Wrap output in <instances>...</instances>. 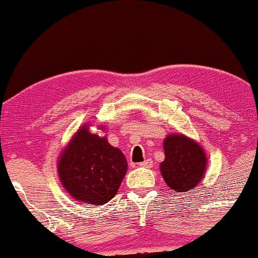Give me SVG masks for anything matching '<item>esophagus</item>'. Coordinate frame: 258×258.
Segmentation results:
<instances>
[{
	"instance_id": "1",
	"label": "esophagus",
	"mask_w": 258,
	"mask_h": 258,
	"mask_svg": "<svg viewBox=\"0 0 258 258\" xmlns=\"http://www.w3.org/2000/svg\"><path fill=\"white\" fill-rule=\"evenodd\" d=\"M151 165H153V161L151 160H146L140 163V167H143V168H150Z\"/></svg>"
}]
</instances>
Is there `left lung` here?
<instances>
[{"label":"left lung","instance_id":"left-lung-1","mask_svg":"<svg viewBox=\"0 0 258 258\" xmlns=\"http://www.w3.org/2000/svg\"><path fill=\"white\" fill-rule=\"evenodd\" d=\"M165 158L160 164L162 177L177 192L191 191L207 171V154L199 142L183 134H169L163 141Z\"/></svg>","mask_w":258,"mask_h":258}]
</instances>
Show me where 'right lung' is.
<instances>
[{"label": "right lung", "mask_w": 258, "mask_h": 258, "mask_svg": "<svg viewBox=\"0 0 258 258\" xmlns=\"http://www.w3.org/2000/svg\"><path fill=\"white\" fill-rule=\"evenodd\" d=\"M84 123L61 151L57 161L59 181L77 202L103 206L116 195L126 174V158L107 136L90 133ZM100 130L105 132L104 125Z\"/></svg>", "instance_id": "1"}]
</instances>
